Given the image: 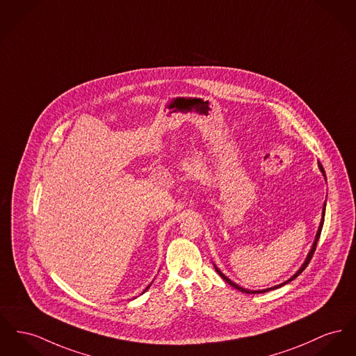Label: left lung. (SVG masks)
Here are the masks:
<instances>
[{"mask_svg": "<svg viewBox=\"0 0 356 356\" xmlns=\"http://www.w3.org/2000/svg\"><path fill=\"white\" fill-rule=\"evenodd\" d=\"M318 168H320V170H321V173L324 175V177H325V172H324V168L323 165L318 163ZM324 215H325V203H324V207H323V216H321V222H320V226H318V230H317V234H316V238H314V245H312V249L311 251L308 252V255H307V259L304 261V264L301 265V268L297 270V272L293 274L292 277L289 278V280H286L285 282H282V284H280V285H275V286H272V288H268V289H262V291H249V289H245V288H241L239 285H236L235 282H232L229 277H226L223 273L220 272L216 266H215V270L218 272V274L229 284L231 285L232 288H235L236 291H241V292L243 293H249V294H258V293H265L269 292V291H274V289H278V288H281V286H284V285H286V284H289L291 281H293L296 277H298L301 273L304 272V269L308 266V264L311 262V259H312V257H314V250H316V246H317V241H318V238H320V234H321V230H323V225H324Z\"/></svg>", "mask_w": 356, "mask_h": 356, "instance_id": "8db88e82", "label": "left lung"}]
</instances>
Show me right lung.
Returning <instances> with one entry per match:
<instances>
[{
  "mask_svg": "<svg viewBox=\"0 0 356 356\" xmlns=\"http://www.w3.org/2000/svg\"><path fill=\"white\" fill-rule=\"evenodd\" d=\"M150 285H152V284H149V286H150ZM149 286H147V288H149ZM147 289H145V291H144V292H147ZM144 292H143V293H144Z\"/></svg>",
  "mask_w": 356,
  "mask_h": 356,
  "instance_id": "right-lung-1",
  "label": "right lung"
}]
</instances>
